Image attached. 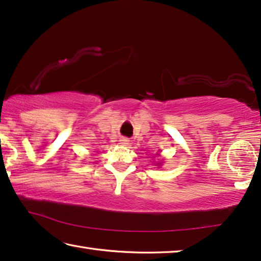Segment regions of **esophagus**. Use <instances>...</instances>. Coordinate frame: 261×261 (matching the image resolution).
<instances>
[{
	"mask_svg": "<svg viewBox=\"0 0 261 261\" xmlns=\"http://www.w3.org/2000/svg\"><path fill=\"white\" fill-rule=\"evenodd\" d=\"M120 143H121L122 146H127L128 143H129V139H127V138H121V139H120Z\"/></svg>",
	"mask_w": 261,
	"mask_h": 261,
	"instance_id": "34e87169",
	"label": "esophagus"
}]
</instances>
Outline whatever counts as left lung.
<instances>
[{
  "label": "left lung",
  "mask_w": 261,
  "mask_h": 261,
  "mask_svg": "<svg viewBox=\"0 0 261 261\" xmlns=\"http://www.w3.org/2000/svg\"><path fill=\"white\" fill-rule=\"evenodd\" d=\"M158 155H159V154H158Z\"/></svg>",
  "instance_id": "left-lung-1"
}]
</instances>
